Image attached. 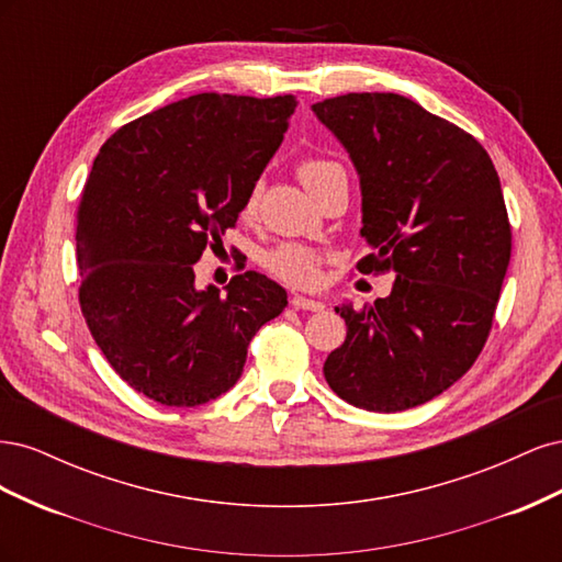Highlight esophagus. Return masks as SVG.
Listing matches in <instances>:
<instances>
[{
  "mask_svg": "<svg viewBox=\"0 0 562 562\" xmlns=\"http://www.w3.org/2000/svg\"><path fill=\"white\" fill-rule=\"evenodd\" d=\"M291 304L295 310H304V312H323L326 310V304L321 300H312V297H302V295H293Z\"/></svg>",
  "mask_w": 562,
  "mask_h": 562,
  "instance_id": "esophagus-1",
  "label": "esophagus"
}]
</instances>
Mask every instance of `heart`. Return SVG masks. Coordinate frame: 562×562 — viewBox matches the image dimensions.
<instances>
[{"label":"heart","mask_w":562,"mask_h":562,"mask_svg":"<svg viewBox=\"0 0 562 562\" xmlns=\"http://www.w3.org/2000/svg\"><path fill=\"white\" fill-rule=\"evenodd\" d=\"M297 176H300V182L304 184V190H307L312 196H316L328 182H333L335 178H342L345 168L330 159H304L297 166ZM255 209H258V192H250L244 203V215H252ZM267 265L283 281L310 288L318 281L321 258L314 250L304 246L283 244L277 250L269 252Z\"/></svg>","instance_id":"b5f03b06"}]
</instances>
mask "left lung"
Wrapping results in <instances>:
<instances>
[{
  "label": "left lung",
  "instance_id": "left-lung-1",
  "mask_svg": "<svg viewBox=\"0 0 562 562\" xmlns=\"http://www.w3.org/2000/svg\"><path fill=\"white\" fill-rule=\"evenodd\" d=\"M347 149L361 184L363 274L391 269L389 297L335 312L347 339L323 375L370 413L443 394L479 359L512 260V227L487 151L415 100L347 93L312 105Z\"/></svg>",
  "mask_w": 562,
  "mask_h": 562
}]
</instances>
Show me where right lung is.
<instances>
[{
  "instance_id": "add662e5",
  "label": "right lung",
  "mask_w": 562,
  "mask_h": 562,
  "mask_svg": "<svg viewBox=\"0 0 562 562\" xmlns=\"http://www.w3.org/2000/svg\"><path fill=\"white\" fill-rule=\"evenodd\" d=\"M295 108L293 95L199 93L100 147L77 217L79 302L138 394L171 407L223 396L255 333L285 310L283 288L258 271L220 293L196 288L194 265L236 225Z\"/></svg>"
}]
</instances>
